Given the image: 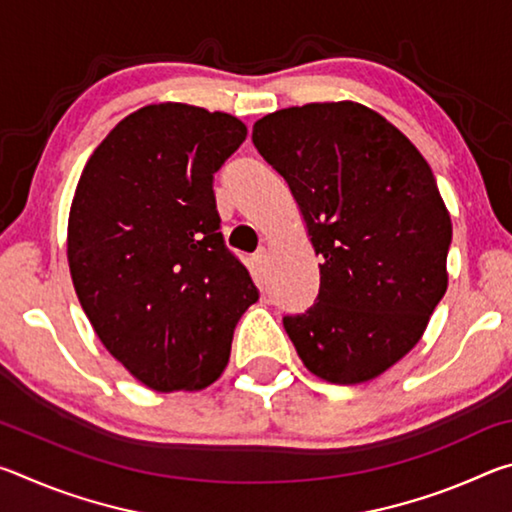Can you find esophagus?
I'll return each instance as SVG.
<instances>
[{"label": "esophagus", "mask_w": 512, "mask_h": 512, "mask_svg": "<svg viewBox=\"0 0 512 512\" xmlns=\"http://www.w3.org/2000/svg\"><path fill=\"white\" fill-rule=\"evenodd\" d=\"M253 262H255V266L259 268V271H266V264H268V250H266V248H259L257 253H255V257H253Z\"/></svg>", "instance_id": "obj_1"}]
</instances>
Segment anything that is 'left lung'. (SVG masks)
<instances>
[{"mask_svg":"<svg viewBox=\"0 0 512 512\" xmlns=\"http://www.w3.org/2000/svg\"><path fill=\"white\" fill-rule=\"evenodd\" d=\"M253 144L323 257L318 302L284 329L316 377L366 384L418 345L447 291L452 219L431 167L357 101L275 110L255 121Z\"/></svg>","mask_w":512,"mask_h":512,"instance_id":"8db88e82","label":"left lung"}]
</instances>
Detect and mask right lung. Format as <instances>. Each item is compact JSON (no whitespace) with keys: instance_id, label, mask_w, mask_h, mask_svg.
<instances>
[{"instance_id":"obj_1","label":"right lung","mask_w":512,"mask_h":512,"mask_svg":"<svg viewBox=\"0 0 512 512\" xmlns=\"http://www.w3.org/2000/svg\"><path fill=\"white\" fill-rule=\"evenodd\" d=\"M237 117L151 103L112 128L76 185L67 264L106 350L158 393L203 391L257 302L223 246L214 173L246 140Z\"/></svg>"}]
</instances>
